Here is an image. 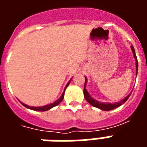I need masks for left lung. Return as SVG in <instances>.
<instances>
[{
  "instance_id": "obj_1",
  "label": "left lung",
  "mask_w": 147,
  "mask_h": 147,
  "mask_svg": "<svg viewBox=\"0 0 147 147\" xmlns=\"http://www.w3.org/2000/svg\"><path fill=\"white\" fill-rule=\"evenodd\" d=\"M131 50L133 52V54H134V57L136 59V76H137V72H138V61H137V57H136V52H135V49L133 47L132 45L131 46ZM86 77H85V83H84V89H83V94H84V98L86 99L87 102H89L90 104L91 105H93L94 107H96V108H98L100 109H102V110L104 111H109L112 110V109H114L117 108V107H119L121 105H123L124 102H126L127 100L128 99V98L131 95V93H130L128 95L125 97L123 100H121L120 102H115V103H103V102H100L98 101H96L90 95L89 93L87 92V90H86ZM132 92V91H131Z\"/></svg>"
}]
</instances>
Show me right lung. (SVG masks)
I'll list each match as a JSON object with an SVG mask.
<instances>
[{
  "label": "right lung",
  "instance_id": "add662e5",
  "mask_svg": "<svg viewBox=\"0 0 147 147\" xmlns=\"http://www.w3.org/2000/svg\"><path fill=\"white\" fill-rule=\"evenodd\" d=\"M71 80L67 83V84L66 85V86H65V88H64V91H65V89L67 88V86L69 85V83H70ZM64 91L63 92V94H62V95H61V97L59 99H57V101L55 102H53V103H52V104H49V105H44V106H40V107H32V106H29V105H25L24 103H23V102H21V104L24 105V106H25L26 108L27 109H32V110H35V111H47L49 110V109H50L53 108V107H55L56 105H59L60 103H61V102H62V100L64 99Z\"/></svg>",
  "mask_w": 147,
  "mask_h": 147
}]
</instances>
